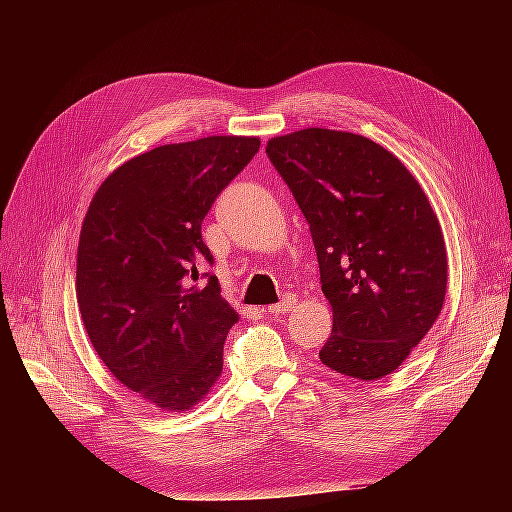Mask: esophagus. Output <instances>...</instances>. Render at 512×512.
<instances>
[{
  "mask_svg": "<svg viewBox=\"0 0 512 512\" xmlns=\"http://www.w3.org/2000/svg\"><path fill=\"white\" fill-rule=\"evenodd\" d=\"M294 305H297V297H292V294H288V297H284L280 303L269 305V312H271L273 316H280V314L290 312V309H292Z\"/></svg>",
  "mask_w": 512,
  "mask_h": 512,
  "instance_id": "1",
  "label": "esophagus"
}]
</instances>
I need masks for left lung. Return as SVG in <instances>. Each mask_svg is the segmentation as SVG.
Here are the masks:
<instances>
[{"label": "left lung", "mask_w": 512, "mask_h": 512, "mask_svg": "<svg viewBox=\"0 0 512 512\" xmlns=\"http://www.w3.org/2000/svg\"><path fill=\"white\" fill-rule=\"evenodd\" d=\"M267 156L312 230L333 309L320 361L363 382L389 376L442 312L448 262L429 198L361 134L305 128L271 138Z\"/></svg>", "instance_id": "1"}]
</instances>
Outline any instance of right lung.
<instances>
[{
    "instance_id": "right-lung-1",
    "label": "right lung",
    "mask_w": 512,
    "mask_h": 512,
    "mask_svg": "<svg viewBox=\"0 0 512 512\" xmlns=\"http://www.w3.org/2000/svg\"><path fill=\"white\" fill-rule=\"evenodd\" d=\"M260 149L256 136L162 145L115 168L83 220L76 299L108 371L166 412H185L222 374L239 314L220 294L200 224Z\"/></svg>"
}]
</instances>
